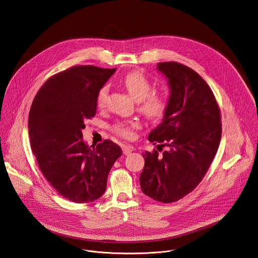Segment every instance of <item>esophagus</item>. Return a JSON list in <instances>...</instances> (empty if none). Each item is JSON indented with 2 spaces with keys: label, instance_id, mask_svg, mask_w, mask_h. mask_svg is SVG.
Here are the masks:
<instances>
[{
  "label": "esophagus",
  "instance_id": "1",
  "mask_svg": "<svg viewBox=\"0 0 258 258\" xmlns=\"http://www.w3.org/2000/svg\"><path fill=\"white\" fill-rule=\"evenodd\" d=\"M134 151V148L132 146H127V145H123V155L125 156H130Z\"/></svg>",
  "mask_w": 258,
  "mask_h": 258
}]
</instances>
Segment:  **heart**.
<instances>
[{
    "label": "heart",
    "mask_w": 258,
    "mask_h": 258,
    "mask_svg": "<svg viewBox=\"0 0 258 258\" xmlns=\"http://www.w3.org/2000/svg\"><path fill=\"white\" fill-rule=\"evenodd\" d=\"M123 86L130 95L138 101V110L150 120H160L167 109L168 101L165 93L152 91L153 84L142 72H134L124 76ZM109 87L104 85L98 91L97 104L99 108L105 105ZM140 126L138 121H121L113 125V132L123 138H132L135 130Z\"/></svg>",
    "instance_id": "heart-1"
}]
</instances>
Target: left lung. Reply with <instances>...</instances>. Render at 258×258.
<instances>
[{
    "instance_id": "left-lung-1",
    "label": "left lung",
    "mask_w": 258,
    "mask_h": 258,
    "mask_svg": "<svg viewBox=\"0 0 258 258\" xmlns=\"http://www.w3.org/2000/svg\"><path fill=\"white\" fill-rule=\"evenodd\" d=\"M157 69L168 79L170 96L162 122L148 139L167 150L142 155L139 179L146 196L171 203L191 192L208 171L221 142V112L208 84L194 70L176 61L159 62Z\"/></svg>"
}]
</instances>
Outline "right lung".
Masks as SVG:
<instances>
[{"mask_svg": "<svg viewBox=\"0 0 258 258\" xmlns=\"http://www.w3.org/2000/svg\"><path fill=\"white\" fill-rule=\"evenodd\" d=\"M116 69L74 66L51 76L29 113V136L37 164L61 197L89 203L101 197L123 152L111 140L97 147L83 141L84 120L97 112V97Z\"/></svg>", "mask_w": 258, "mask_h": 258, "instance_id": "obj_1", "label": "right lung"}]
</instances>
